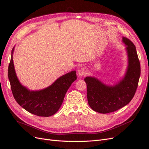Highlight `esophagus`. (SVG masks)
I'll list each match as a JSON object with an SVG mask.
<instances>
[{"label": "esophagus", "instance_id": "obj_1", "mask_svg": "<svg viewBox=\"0 0 149 149\" xmlns=\"http://www.w3.org/2000/svg\"><path fill=\"white\" fill-rule=\"evenodd\" d=\"M87 73V71L86 70L85 68H80L78 71V74L79 76H85Z\"/></svg>", "mask_w": 149, "mask_h": 149}]
</instances>
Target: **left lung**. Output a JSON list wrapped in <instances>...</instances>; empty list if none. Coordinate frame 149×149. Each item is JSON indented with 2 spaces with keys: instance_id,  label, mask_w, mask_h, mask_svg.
<instances>
[{
  "instance_id": "8db88e82",
  "label": "left lung",
  "mask_w": 149,
  "mask_h": 149,
  "mask_svg": "<svg viewBox=\"0 0 149 149\" xmlns=\"http://www.w3.org/2000/svg\"><path fill=\"white\" fill-rule=\"evenodd\" d=\"M123 42L127 45L129 65L123 79L109 86L93 77H86L87 98L89 106L94 111L102 114L114 112L127 105L132 100L138 86L141 76V65L136 47L125 37Z\"/></svg>"
}]
</instances>
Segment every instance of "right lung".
Wrapping results in <instances>:
<instances>
[{
  "label": "right lung",
  "instance_id": "add662e5",
  "mask_svg": "<svg viewBox=\"0 0 149 149\" xmlns=\"http://www.w3.org/2000/svg\"><path fill=\"white\" fill-rule=\"evenodd\" d=\"M13 52V48L8 65V77L15 101L24 109L34 115L49 117L55 114L61 107L68 89L77 78L76 71L63 75L43 90L30 91L17 79L12 59Z\"/></svg>",
  "mask_w": 149,
  "mask_h": 149
}]
</instances>
